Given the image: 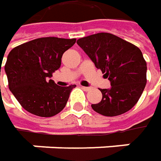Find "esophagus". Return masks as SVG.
I'll return each mask as SVG.
<instances>
[{
    "label": "esophagus",
    "instance_id": "34e87169",
    "mask_svg": "<svg viewBox=\"0 0 161 161\" xmlns=\"http://www.w3.org/2000/svg\"><path fill=\"white\" fill-rule=\"evenodd\" d=\"M81 87L83 88V89H84L85 91H86V92H87V91H90V90H91V87H89V86H81Z\"/></svg>",
    "mask_w": 161,
    "mask_h": 161
}]
</instances>
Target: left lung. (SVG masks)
Returning <instances> with one entry per match:
<instances>
[{"instance_id": "1", "label": "left lung", "mask_w": 161, "mask_h": 161, "mask_svg": "<svg viewBox=\"0 0 161 161\" xmlns=\"http://www.w3.org/2000/svg\"><path fill=\"white\" fill-rule=\"evenodd\" d=\"M111 82L110 89H100L103 98L92 104L96 113L117 116L132 108L147 83V63L141 49L111 33H97L76 42Z\"/></svg>"}]
</instances>
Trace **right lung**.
I'll return each mask as SVG.
<instances>
[{"label": "right lung", "instance_id": "1", "mask_svg": "<svg viewBox=\"0 0 161 161\" xmlns=\"http://www.w3.org/2000/svg\"><path fill=\"white\" fill-rule=\"evenodd\" d=\"M75 41L39 38L18 46L9 53L4 67L9 88L26 111L40 117H51L65 108L75 85L59 86L49 78L61 66L64 52Z\"/></svg>", "mask_w": 161, "mask_h": 161}]
</instances>
